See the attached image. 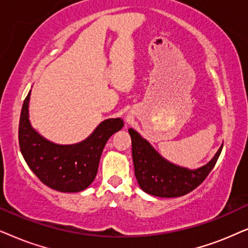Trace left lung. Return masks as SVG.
<instances>
[{"label":"left lung","instance_id":"left-lung-1","mask_svg":"<svg viewBox=\"0 0 248 248\" xmlns=\"http://www.w3.org/2000/svg\"><path fill=\"white\" fill-rule=\"evenodd\" d=\"M135 176L145 193L157 197H179L194 190L209 176L220 156L222 146L212 160L199 169L190 170L161 156L136 130L129 128Z\"/></svg>","mask_w":248,"mask_h":248}]
</instances>
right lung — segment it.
Returning a JSON list of instances; mask_svg holds the SVG:
<instances>
[{
  "label": "right lung",
  "instance_id": "1",
  "mask_svg": "<svg viewBox=\"0 0 248 248\" xmlns=\"http://www.w3.org/2000/svg\"><path fill=\"white\" fill-rule=\"evenodd\" d=\"M31 92L22 104L19 121V146L26 163L39 180L52 189L77 193L96 177L98 163L108 138L124 127L120 118L107 119L80 143L59 145L49 141L29 121Z\"/></svg>",
  "mask_w": 248,
  "mask_h": 248
}]
</instances>
